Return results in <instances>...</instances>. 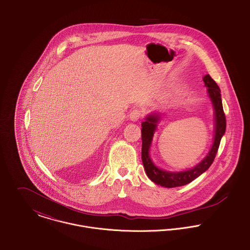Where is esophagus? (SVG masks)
Masks as SVG:
<instances>
[{
    "mask_svg": "<svg viewBox=\"0 0 250 250\" xmlns=\"http://www.w3.org/2000/svg\"><path fill=\"white\" fill-rule=\"evenodd\" d=\"M141 115H142L141 110H140V109H138V108H136V109H134V110H132V111L130 112L129 117H130V120H131V121L136 122V121H138V120L140 119Z\"/></svg>",
    "mask_w": 250,
    "mask_h": 250,
    "instance_id": "obj_1",
    "label": "esophagus"
}]
</instances>
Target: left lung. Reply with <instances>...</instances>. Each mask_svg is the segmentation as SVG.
<instances>
[{
  "label": "left lung",
  "instance_id": "obj_1",
  "mask_svg": "<svg viewBox=\"0 0 250 250\" xmlns=\"http://www.w3.org/2000/svg\"><path fill=\"white\" fill-rule=\"evenodd\" d=\"M203 82L205 83L204 85L207 87L208 96L214 107V141L209 153L196 166L184 171H168L158 167L150 157V148L155 131L162 120V112L158 110L149 113L145 116L144 121L142 123V160L143 167L148 178L161 187L176 188L185 186L204 173L214 162L221 138L225 133L226 119L218 85L209 74L203 77Z\"/></svg>",
  "mask_w": 250,
  "mask_h": 250
}]
</instances>
